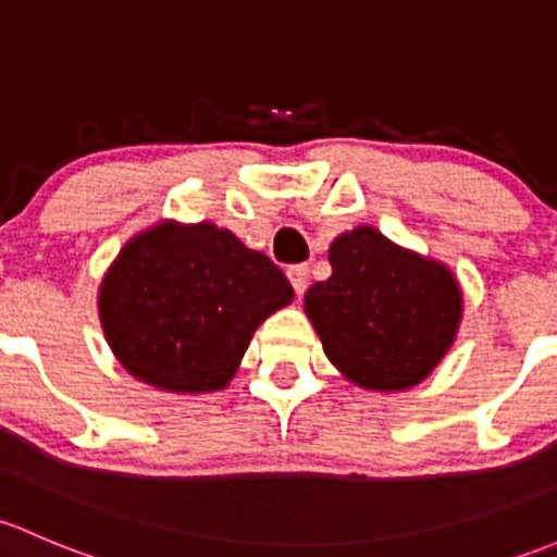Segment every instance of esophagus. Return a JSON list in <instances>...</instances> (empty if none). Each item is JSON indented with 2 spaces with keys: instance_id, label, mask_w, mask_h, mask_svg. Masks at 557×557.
Returning <instances> with one entry per match:
<instances>
[{
  "instance_id": "1",
  "label": "esophagus",
  "mask_w": 557,
  "mask_h": 557,
  "mask_svg": "<svg viewBox=\"0 0 557 557\" xmlns=\"http://www.w3.org/2000/svg\"><path fill=\"white\" fill-rule=\"evenodd\" d=\"M286 276H289L297 295H302V292L308 289V265H292L289 271H286Z\"/></svg>"
}]
</instances>
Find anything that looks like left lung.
Instances as JSON below:
<instances>
[{"label":"left lung","mask_w":557,"mask_h":557,"mask_svg":"<svg viewBox=\"0 0 557 557\" xmlns=\"http://www.w3.org/2000/svg\"><path fill=\"white\" fill-rule=\"evenodd\" d=\"M332 276L306 292L326 359L367 392H405L456 343L463 292L445 262L405 249L372 225L330 246Z\"/></svg>","instance_id":"8db88e82"}]
</instances>
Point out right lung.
Here are the masks:
<instances>
[{"label": "right lung", "instance_id": "add662e5", "mask_svg": "<svg viewBox=\"0 0 557 557\" xmlns=\"http://www.w3.org/2000/svg\"><path fill=\"white\" fill-rule=\"evenodd\" d=\"M295 292L262 251L214 222L160 220L107 268L99 321L114 359L158 392L231 386L257 326Z\"/></svg>", "mask_w": 557, "mask_h": 557}]
</instances>
